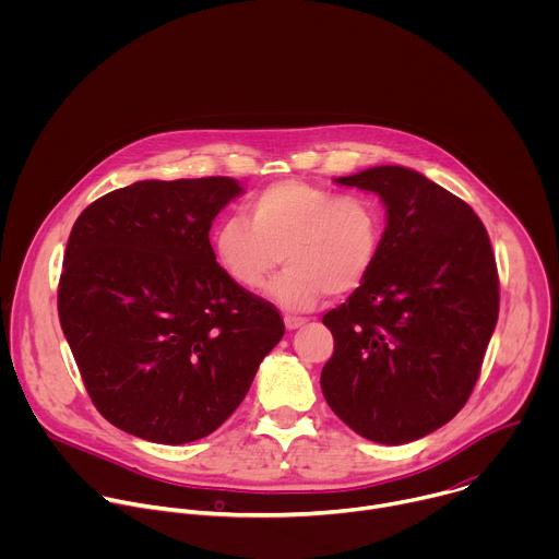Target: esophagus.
Masks as SVG:
<instances>
[{
  "mask_svg": "<svg viewBox=\"0 0 559 559\" xmlns=\"http://www.w3.org/2000/svg\"><path fill=\"white\" fill-rule=\"evenodd\" d=\"M305 323H307L305 318H298V316H285V328H287L289 332H294V330L302 328Z\"/></svg>",
  "mask_w": 559,
  "mask_h": 559,
  "instance_id": "esophagus-1",
  "label": "esophagus"
}]
</instances>
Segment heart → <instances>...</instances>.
Instances as JSON below:
<instances>
[{
    "label": "heart",
    "instance_id": "obj_1",
    "mask_svg": "<svg viewBox=\"0 0 559 559\" xmlns=\"http://www.w3.org/2000/svg\"><path fill=\"white\" fill-rule=\"evenodd\" d=\"M214 231L223 272L243 289H259L285 259L267 296L287 311H309L330 292L365 283L382 243L384 212L367 194H338L307 181H278Z\"/></svg>",
    "mask_w": 559,
    "mask_h": 559
}]
</instances>
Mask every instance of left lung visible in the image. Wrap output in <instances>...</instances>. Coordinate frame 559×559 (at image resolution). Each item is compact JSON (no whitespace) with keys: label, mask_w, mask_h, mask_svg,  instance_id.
<instances>
[{"label":"left lung","mask_w":559,"mask_h":559,"mask_svg":"<svg viewBox=\"0 0 559 559\" xmlns=\"http://www.w3.org/2000/svg\"><path fill=\"white\" fill-rule=\"evenodd\" d=\"M334 181L378 194L386 223L365 283L323 316L334 356L321 389L358 436L407 444L447 425L480 376L500 309L496 257L475 212L412 168Z\"/></svg>","instance_id":"8db88e82"}]
</instances>
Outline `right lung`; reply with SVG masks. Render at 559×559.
Segmentation results:
<instances>
[{
    "instance_id": "obj_1",
    "label": "right lung",
    "mask_w": 559,
    "mask_h": 559,
    "mask_svg": "<svg viewBox=\"0 0 559 559\" xmlns=\"http://www.w3.org/2000/svg\"><path fill=\"white\" fill-rule=\"evenodd\" d=\"M241 194L227 177L136 181L74 221L59 321L117 429L162 444L210 436L283 338L274 305L238 287L210 246L212 221Z\"/></svg>"
}]
</instances>
